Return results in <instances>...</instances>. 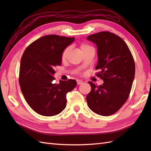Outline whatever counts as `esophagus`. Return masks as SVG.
<instances>
[{
  "instance_id": "34e87169",
  "label": "esophagus",
  "mask_w": 151,
  "mask_h": 151,
  "mask_svg": "<svg viewBox=\"0 0 151 151\" xmlns=\"http://www.w3.org/2000/svg\"><path fill=\"white\" fill-rule=\"evenodd\" d=\"M76 82H77V84L78 85L82 84V83H83L82 81H81V80H77V81H76Z\"/></svg>"
}]
</instances>
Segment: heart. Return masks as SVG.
I'll list each match as a JSON object with an SVG mask.
<instances>
[{
  "mask_svg": "<svg viewBox=\"0 0 151 151\" xmlns=\"http://www.w3.org/2000/svg\"><path fill=\"white\" fill-rule=\"evenodd\" d=\"M88 47H89V46L87 45L83 44V45H82L81 46V50L82 51L83 50L87 49V48H88ZM69 51V48H67V49H65V50H63V53L62 54V60L65 59V58H66V56L67 55V54H68Z\"/></svg>",
  "mask_w": 151,
  "mask_h": 151,
  "instance_id": "heart-1",
  "label": "heart"
}]
</instances>
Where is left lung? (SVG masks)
<instances>
[{
    "mask_svg": "<svg viewBox=\"0 0 151 151\" xmlns=\"http://www.w3.org/2000/svg\"><path fill=\"white\" fill-rule=\"evenodd\" d=\"M96 45L98 62L97 76L104 83L97 86L88 82L91 90L86 97L89 108L95 114L108 116L121 108L129 97L135 76L132 54L123 39L110 32L87 37Z\"/></svg>",
    "mask_w": 151,
    "mask_h": 151,
    "instance_id": "8db88e82",
    "label": "left lung"
}]
</instances>
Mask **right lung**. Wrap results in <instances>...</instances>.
Listing matches in <instances>:
<instances>
[{"label": "right lung", "mask_w": 151, "mask_h": 151, "mask_svg": "<svg viewBox=\"0 0 151 151\" xmlns=\"http://www.w3.org/2000/svg\"><path fill=\"white\" fill-rule=\"evenodd\" d=\"M75 37L48 35L34 41L22 54L19 85L25 100L36 113L53 116L66 106V95L76 87L75 80L54 84V67L62 63V54Z\"/></svg>", "instance_id": "obj_1"}]
</instances>
